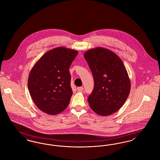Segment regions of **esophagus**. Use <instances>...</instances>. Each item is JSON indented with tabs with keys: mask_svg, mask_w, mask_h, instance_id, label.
<instances>
[{
	"mask_svg": "<svg viewBox=\"0 0 160 160\" xmlns=\"http://www.w3.org/2000/svg\"><path fill=\"white\" fill-rule=\"evenodd\" d=\"M77 90H78V91H82L83 90V88L82 87V86H81V87H78V88H77Z\"/></svg>",
	"mask_w": 160,
	"mask_h": 160,
	"instance_id": "esophagus-1",
	"label": "esophagus"
}]
</instances>
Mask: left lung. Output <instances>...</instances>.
Wrapping results in <instances>:
<instances>
[{
    "label": "left lung",
    "mask_w": 160,
    "mask_h": 160,
    "mask_svg": "<svg viewBox=\"0 0 160 160\" xmlns=\"http://www.w3.org/2000/svg\"><path fill=\"white\" fill-rule=\"evenodd\" d=\"M94 79L88 100L92 110L102 116L116 112L128 98L131 83L121 58L110 50L97 47L84 54Z\"/></svg>",
    "instance_id": "8db88e82"
}]
</instances>
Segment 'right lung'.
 Returning a JSON list of instances; mask_svg holds the SVG:
<instances>
[{"instance_id": "add662e5", "label": "right lung", "mask_w": 160, "mask_h": 160, "mask_svg": "<svg viewBox=\"0 0 160 160\" xmlns=\"http://www.w3.org/2000/svg\"><path fill=\"white\" fill-rule=\"evenodd\" d=\"M77 54L72 49L55 48L44 54L31 69L28 89L42 112L56 115L68 106L72 95L69 68Z\"/></svg>"}]
</instances>
